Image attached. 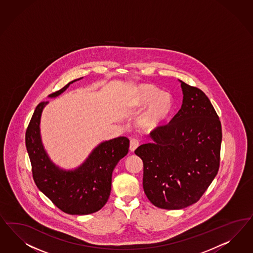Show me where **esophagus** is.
Instances as JSON below:
<instances>
[{
  "label": "esophagus",
  "mask_w": 253,
  "mask_h": 253,
  "mask_svg": "<svg viewBox=\"0 0 253 253\" xmlns=\"http://www.w3.org/2000/svg\"><path fill=\"white\" fill-rule=\"evenodd\" d=\"M139 145V139L138 138H133L130 139V149L131 152H134Z\"/></svg>",
  "instance_id": "1"
}]
</instances>
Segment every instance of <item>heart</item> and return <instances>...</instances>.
Instances as JSON below:
<instances>
[{
	"label": "heart",
	"instance_id": "1",
	"mask_svg": "<svg viewBox=\"0 0 253 253\" xmlns=\"http://www.w3.org/2000/svg\"><path fill=\"white\" fill-rule=\"evenodd\" d=\"M147 103L148 104L140 114L138 123L143 129H153L169 114L171 97L169 93L160 91L153 84H140L133 91L130 103L133 106L142 107Z\"/></svg>",
	"mask_w": 253,
	"mask_h": 253
}]
</instances>
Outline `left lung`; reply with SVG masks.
Listing matches in <instances>:
<instances>
[{
  "mask_svg": "<svg viewBox=\"0 0 253 253\" xmlns=\"http://www.w3.org/2000/svg\"><path fill=\"white\" fill-rule=\"evenodd\" d=\"M180 83L183 100L179 112L150 133L153 142L135 151L143 161L144 193L164 210L196 203L220 168V118L202 90Z\"/></svg>",
  "mask_w": 253,
  "mask_h": 253,
  "instance_id": "left-lung-1",
  "label": "left lung"
}]
</instances>
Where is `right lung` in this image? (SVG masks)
<instances>
[{"label":"right lung","mask_w":253,"mask_h":253,"mask_svg":"<svg viewBox=\"0 0 253 253\" xmlns=\"http://www.w3.org/2000/svg\"><path fill=\"white\" fill-rule=\"evenodd\" d=\"M76 79L49 95L57 97ZM47 101L40 102L26 130L25 142L36 186L60 211L72 215H86L99 211L111 193L112 174L120 159L127 155L129 139L119 137L99 144L86 161L74 171L59 169L50 161L42 144L40 118Z\"/></svg>","instance_id":"add662e5"}]
</instances>
